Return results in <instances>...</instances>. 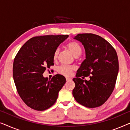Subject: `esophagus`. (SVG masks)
Segmentation results:
<instances>
[{
    "label": "esophagus",
    "mask_w": 130,
    "mask_h": 130,
    "mask_svg": "<svg viewBox=\"0 0 130 130\" xmlns=\"http://www.w3.org/2000/svg\"><path fill=\"white\" fill-rule=\"evenodd\" d=\"M66 79L67 81H69V80H72V79H71V78L69 77H66Z\"/></svg>",
    "instance_id": "34e87169"
}]
</instances>
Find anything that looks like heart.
<instances>
[{
  "instance_id": "b5f03b06",
  "label": "heart",
  "mask_w": 130,
  "mask_h": 130,
  "mask_svg": "<svg viewBox=\"0 0 130 130\" xmlns=\"http://www.w3.org/2000/svg\"><path fill=\"white\" fill-rule=\"evenodd\" d=\"M67 47L74 57L79 56L82 54V49L81 46L77 42L72 41L69 42L67 44ZM58 54V50L57 49L55 50L54 54H53V60H56L57 59ZM73 69L74 67L71 66L61 65L58 67L57 71L60 74H64V75L66 76H69L72 73V72Z\"/></svg>"
}]
</instances>
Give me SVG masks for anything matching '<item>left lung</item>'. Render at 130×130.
<instances>
[{
  "label": "left lung",
  "instance_id": "obj_1",
  "mask_svg": "<svg viewBox=\"0 0 130 130\" xmlns=\"http://www.w3.org/2000/svg\"><path fill=\"white\" fill-rule=\"evenodd\" d=\"M74 39L84 46L86 59L73 79L75 83L73 95L83 106L98 107L107 101L114 89L119 70L117 52L107 41L93 34H79ZM89 75V81L82 79Z\"/></svg>",
  "mask_w": 130,
  "mask_h": 130
}]
</instances>
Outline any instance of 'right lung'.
Instances as JSON below:
<instances>
[{
  "instance_id": "1",
  "label": "right lung",
  "mask_w": 130,
  "mask_h": 130,
  "mask_svg": "<svg viewBox=\"0 0 130 130\" xmlns=\"http://www.w3.org/2000/svg\"><path fill=\"white\" fill-rule=\"evenodd\" d=\"M69 35H44L27 41L15 56L13 77L18 93L26 105L44 111L56 102L65 84L64 76L56 74L51 80L42 74L54 65L53 54Z\"/></svg>"
}]
</instances>
